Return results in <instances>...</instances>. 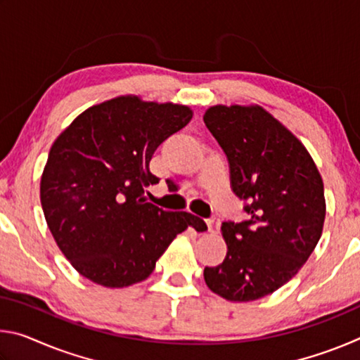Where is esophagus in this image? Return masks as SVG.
Here are the masks:
<instances>
[{"label": "esophagus", "instance_id": "34e87169", "mask_svg": "<svg viewBox=\"0 0 360 360\" xmlns=\"http://www.w3.org/2000/svg\"><path fill=\"white\" fill-rule=\"evenodd\" d=\"M206 225H208V231L210 233H217L219 227H221V222H219V219L216 217H211V219H206Z\"/></svg>", "mask_w": 360, "mask_h": 360}]
</instances>
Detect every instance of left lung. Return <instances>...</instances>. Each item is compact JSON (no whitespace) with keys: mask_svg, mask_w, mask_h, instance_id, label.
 <instances>
[{"mask_svg":"<svg viewBox=\"0 0 360 360\" xmlns=\"http://www.w3.org/2000/svg\"><path fill=\"white\" fill-rule=\"evenodd\" d=\"M203 120L251 216L222 224L227 255L205 268V283L229 302L257 300L290 281L314 251L326 219L324 182L300 139L262 106L216 105Z\"/></svg>","mask_w":360,"mask_h":360,"instance_id":"left-lung-1","label":"left lung"}]
</instances>
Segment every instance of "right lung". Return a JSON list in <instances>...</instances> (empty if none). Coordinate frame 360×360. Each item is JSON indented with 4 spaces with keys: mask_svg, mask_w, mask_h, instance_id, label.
<instances>
[{
    "mask_svg": "<svg viewBox=\"0 0 360 360\" xmlns=\"http://www.w3.org/2000/svg\"><path fill=\"white\" fill-rule=\"evenodd\" d=\"M192 109L122 95L85 109L60 133L41 176V205L60 251L84 278L105 288L144 281L187 227L186 211L148 203L155 149L191 122Z\"/></svg>",
    "mask_w": 360,
    "mask_h": 360,
    "instance_id": "obj_1",
    "label": "right lung"
}]
</instances>
